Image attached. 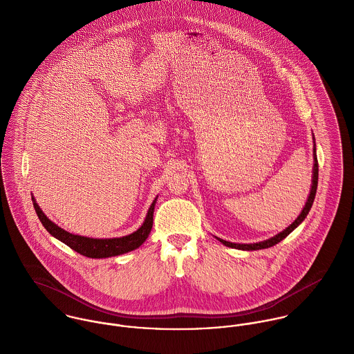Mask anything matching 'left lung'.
<instances>
[{
    "label": "left lung",
    "instance_id": "left-lung-1",
    "mask_svg": "<svg viewBox=\"0 0 354 354\" xmlns=\"http://www.w3.org/2000/svg\"><path fill=\"white\" fill-rule=\"evenodd\" d=\"M315 139V138H313ZM313 176H312V185H310V192H309V196H308V201L304 205L303 211L301 214L297 216V219L289 226L286 227L285 230H282L281 233H278L277 236L268 239V240H264V241H260V243H254V244H236V243H230V241H225L222 239H218L223 245L229 247V248H236V250H243V251H256V250H264V248H270V247H274L275 244L281 243L283 239H286L301 222L306 218L313 201H315V195H316V189H317V177H319V165H317V158H316V149H313Z\"/></svg>",
    "mask_w": 354,
    "mask_h": 354
}]
</instances>
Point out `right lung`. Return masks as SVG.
Here are the masks:
<instances>
[{
    "instance_id": "obj_1",
    "label": "right lung",
    "mask_w": 354,
    "mask_h": 354,
    "mask_svg": "<svg viewBox=\"0 0 354 354\" xmlns=\"http://www.w3.org/2000/svg\"><path fill=\"white\" fill-rule=\"evenodd\" d=\"M32 203H34V208L37 211L39 221L42 222L45 229L50 233L53 237H55L57 240H59L61 243H64L65 245H68L69 248H72L73 251H76L83 256L93 257V259H102V257H111V256H118L122 253L131 252V251L139 248L147 240L152 229L153 207L156 203V198L149 208V212L146 215L143 225L132 234L118 237V239H90V237H84V236L72 234V233L61 229L59 226H57L54 222H51L50 219L44 214V211L41 209L38 203L35 202L34 196H32Z\"/></svg>"
}]
</instances>
